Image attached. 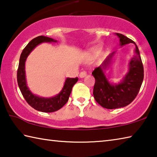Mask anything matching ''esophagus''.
Listing matches in <instances>:
<instances>
[{"mask_svg": "<svg viewBox=\"0 0 157 157\" xmlns=\"http://www.w3.org/2000/svg\"><path fill=\"white\" fill-rule=\"evenodd\" d=\"M86 75V71H82V72L79 73V78H83Z\"/></svg>", "mask_w": 157, "mask_h": 157, "instance_id": "esophagus-1", "label": "esophagus"}]
</instances>
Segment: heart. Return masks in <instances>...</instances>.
Segmentation results:
<instances>
[{"mask_svg":"<svg viewBox=\"0 0 157 157\" xmlns=\"http://www.w3.org/2000/svg\"><path fill=\"white\" fill-rule=\"evenodd\" d=\"M100 49L99 48H94L92 50V54H94V55H98L100 54Z\"/></svg>","mask_w":157,"mask_h":157,"instance_id":"obj_1","label":"heart"}]
</instances>
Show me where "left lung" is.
Masks as SVG:
<instances>
[{"label": "left lung", "mask_w": 157, "mask_h": 157, "mask_svg": "<svg viewBox=\"0 0 157 157\" xmlns=\"http://www.w3.org/2000/svg\"><path fill=\"white\" fill-rule=\"evenodd\" d=\"M116 34L120 39L121 46L132 43L136 48L135 55L129 63L128 72L119 83H110L105 74V70L110 67L116 52L111 53L102 64L92 72L95 79L93 93L95 100L102 107L109 109L129 105L139 94L144 78L143 63L136 44L123 34Z\"/></svg>", "instance_id": "obj_1"}]
</instances>
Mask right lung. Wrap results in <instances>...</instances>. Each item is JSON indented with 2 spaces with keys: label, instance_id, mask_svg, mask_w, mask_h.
Returning <instances> with one entry per match:
<instances>
[{
  "label": "right lung",
  "instance_id": "right-lung-1",
  "mask_svg": "<svg viewBox=\"0 0 157 157\" xmlns=\"http://www.w3.org/2000/svg\"><path fill=\"white\" fill-rule=\"evenodd\" d=\"M52 38L44 36H39L29 42L21 52L17 71V82L23 98L29 105L34 109L42 112H54L62 108L68 102L73 85L78 80L75 78H67L59 94L51 98H43L33 94L29 89L25 78V64L26 59L35 48L44 42H57Z\"/></svg>",
  "mask_w": 157,
  "mask_h": 157
}]
</instances>
